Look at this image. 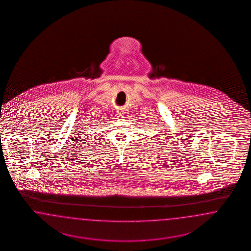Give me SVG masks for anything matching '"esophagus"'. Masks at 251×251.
<instances>
[{"instance_id":"34e87169","label":"esophagus","mask_w":251,"mask_h":251,"mask_svg":"<svg viewBox=\"0 0 251 251\" xmlns=\"http://www.w3.org/2000/svg\"><path fill=\"white\" fill-rule=\"evenodd\" d=\"M117 113H118V116H122V114H123V111H122V109H120V110H118L117 111Z\"/></svg>"}]
</instances>
